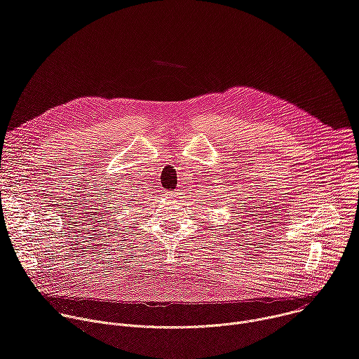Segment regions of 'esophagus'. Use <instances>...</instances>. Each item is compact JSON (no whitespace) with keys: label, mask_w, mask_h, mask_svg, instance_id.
I'll return each instance as SVG.
<instances>
[{"label":"esophagus","mask_w":359,"mask_h":359,"mask_svg":"<svg viewBox=\"0 0 359 359\" xmlns=\"http://www.w3.org/2000/svg\"><path fill=\"white\" fill-rule=\"evenodd\" d=\"M168 196H169V197H176V196H177V193H176V191H170Z\"/></svg>","instance_id":"obj_1"}]
</instances>
